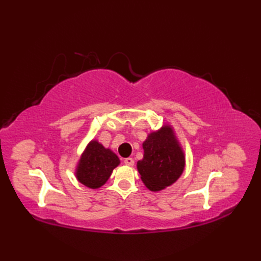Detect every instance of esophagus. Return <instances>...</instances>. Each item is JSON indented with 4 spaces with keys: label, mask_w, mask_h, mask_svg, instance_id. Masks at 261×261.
<instances>
[{
    "label": "esophagus",
    "mask_w": 261,
    "mask_h": 261,
    "mask_svg": "<svg viewBox=\"0 0 261 261\" xmlns=\"http://www.w3.org/2000/svg\"><path fill=\"white\" fill-rule=\"evenodd\" d=\"M124 164H125L126 166H134V164H135V161H134V159L133 158H130V157H127V158H124Z\"/></svg>",
    "instance_id": "34e87169"
}]
</instances>
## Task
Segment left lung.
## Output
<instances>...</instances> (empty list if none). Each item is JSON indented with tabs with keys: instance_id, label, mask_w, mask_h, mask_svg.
I'll use <instances>...</instances> for the list:
<instances>
[{
	"instance_id": "8db88e82",
	"label": "left lung",
	"mask_w": 261,
	"mask_h": 261,
	"mask_svg": "<svg viewBox=\"0 0 261 261\" xmlns=\"http://www.w3.org/2000/svg\"><path fill=\"white\" fill-rule=\"evenodd\" d=\"M143 158L138 160L137 170L145 187L153 192L166 189L182 174L186 156L174 128L164 124L147 135L142 143Z\"/></svg>"
}]
</instances>
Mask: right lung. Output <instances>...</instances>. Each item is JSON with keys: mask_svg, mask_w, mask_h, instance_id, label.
Listing matches in <instances>:
<instances>
[{"mask_svg": "<svg viewBox=\"0 0 261 261\" xmlns=\"http://www.w3.org/2000/svg\"><path fill=\"white\" fill-rule=\"evenodd\" d=\"M120 165L119 157L96 139H92L82 153L75 168V177L90 189L101 188L114 169Z\"/></svg>", "mask_w": 261, "mask_h": 261, "instance_id": "add662e5", "label": "right lung"}]
</instances>
